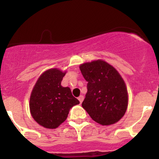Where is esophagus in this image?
<instances>
[{"label": "esophagus", "instance_id": "esophagus-1", "mask_svg": "<svg viewBox=\"0 0 159 159\" xmlns=\"http://www.w3.org/2000/svg\"><path fill=\"white\" fill-rule=\"evenodd\" d=\"M78 100H79L80 103H81L82 102H83V100H84V96H80L79 97H78Z\"/></svg>", "mask_w": 159, "mask_h": 159}]
</instances>
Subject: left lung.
I'll return each instance as SVG.
<instances>
[{
  "label": "left lung",
  "mask_w": 159,
  "mask_h": 159,
  "mask_svg": "<svg viewBox=\"0 0 159 159\" xmlns=\"http://www.w3.org/2000/svg\"><path fill=\"white\" fill-rule=\"evenodd\" d=\"M80 70L87 81L82 107L94 121L102 125L119 121L128 106L126 86L119 72L102 60L83 63Z\"/></svg>",
  "instance_id": "8db88e82"
}]
</instances>
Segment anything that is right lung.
<instances>
[{"mask_svg":"<svg viewBox=\"0 0 159 159\" xmlns=\"http://www.w3.org/2000/svg\"><path fill=\"white\" fill-rule=\"evenodd\" d=\"M66 75L51 69L40 75L30 98V110L34 120L47 129H56L66 120L70 109L79 104L69 87L61 86Z\"/></svg>","mask_w":159,"mask_h":159,"instance_id":"right-lung-1","label":"right lung"}]
</instances>
